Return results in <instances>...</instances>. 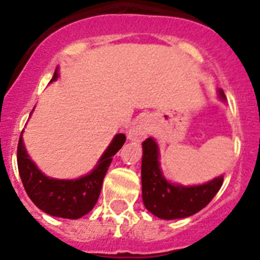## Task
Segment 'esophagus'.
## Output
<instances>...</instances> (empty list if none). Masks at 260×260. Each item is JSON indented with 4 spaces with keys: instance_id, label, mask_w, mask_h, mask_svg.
Listing matches in <instances>:
<instances>
[{
    "instance_id": "34e87169",
    "label": "esophagus",
    "mask_w": 260,
    "mask_h": 260,
    "mask_svg": "<svg viewBox=\"0 0 260 260\" xmlns=\"http://www.w3.org/2000/svg\"><path fill=\"white\" fill-rule=\"evenodd\" d=\"M147 134H148V125L146 123V121L141 119V121H137L130 126L127 132V138L130 141L139 142L143 141Z\"/></svg>"
}]
</instances>
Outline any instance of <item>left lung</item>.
Instances as JSON below:
<instances>
[{"instance_id": "obj_1", "label": "left lung", "mask_w": 260, "mask_h": 260, "mask_svg": "<svg viewBox=\"0 0 260 260\" xmlns=\"http://www.w3.org/2000/svg\"><path fill=\"white\" fill-rule=\"evenodd\" d=\"M217 93L225 102L222 89H217ZM142 147V198L144 207L156 217L164 220L189 217L206 207L221 187L222 176L202 185L183 186L171 182L160 167V151L155 139L147 138Z\"/></svg>"}]
</instances>
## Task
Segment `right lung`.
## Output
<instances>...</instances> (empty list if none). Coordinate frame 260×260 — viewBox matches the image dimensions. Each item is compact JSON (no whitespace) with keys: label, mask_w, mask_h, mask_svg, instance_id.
<instances>
[{"label":"right lung","mask_w":260,"mask_h":260,"mask_svg":"<svg viewBox=\"0 0 260 260\" xmlns=\"http://www.w3.org/2000/svg\"><path fill=\"white\" fill-rule=\"evenodd\" d=\"M58 78V70L50 82ZM32 114V112H31ZM23 132L18 143V169L27 195L43 212L63 219H79L95 207L102 191L103 180L113 156L126 141L125 134H116L98 164L86 176L74 180H58L45 176L32 161L23 143Z\"/></svg>","instance_id":"add662e5"}]
</instances>
